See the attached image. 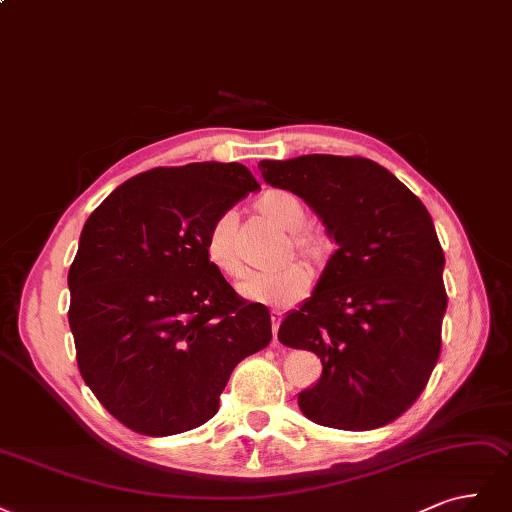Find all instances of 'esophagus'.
I'll return each mask as SVG.
<instances>
[{
  "instance_id": "obj_1",
  "label": "esophagus",
  "mask_w": 512,
  "mask_h": 512,
  "mask_svg": "<svg viewBox=\"0 0 512 512\" xmlns=\"http://www.w3.org/2000/svg\"><path fill=\"white\" fill-rule=\"evenodd\" d=\"M278 323H280V312L272 310V338H274V342H276V336H278Z\"/></svg>"
}]
</instances>
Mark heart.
Here are the masks:
<instances>
[{
	"label": "heart",
	"mask_w": 512,
	"mask_h": 512,
	"mask_svg": "<svg viewBox=\"0 0 512 512\" xmlns=\"http://www.w3.org/2000/svg\"><path fill=\"white\" fill-rule=\"evenodd\" d=\"M257 212L266 217L270 223L283 229L291 236V251L298 253L312 266H321L332 253V242L319 232H302L308 212L300 197L289 191H266L255 202ZM204 253L210 266L225 278H236L242 272L240 255L236 249V214L223 212L208 227L204 240ZM306 270L298 263H289L276 274H249L242 278L238 293L249 302H266V304H289L298 300L306 287Z\"/></svg>",
	"instance_id": "1"
}]
</instances>
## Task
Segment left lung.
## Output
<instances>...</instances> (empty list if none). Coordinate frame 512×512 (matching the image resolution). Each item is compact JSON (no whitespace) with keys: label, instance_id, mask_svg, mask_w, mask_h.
<instances>
[{"label":"left lung","instance_id":"1","mask_svg":"<svg viewBox=\"0 0 512 512\" xmlns=\"http://www.w3.org/2000/svg\"><path fill=\"white\" fill-rule=\"evenodd\" d=\"M259 172L302 197L338 244L310 298L278 327L280 342L323 366L300 391V410L349 432L391 423L419 398L440 355L447 291L430 212L364 157L259 161Z\"/></svg>","mask_w":512,"mask_h":512}]
</instances>
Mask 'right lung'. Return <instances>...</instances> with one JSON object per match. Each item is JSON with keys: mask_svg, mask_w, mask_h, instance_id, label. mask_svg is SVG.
<instances>
[{"mask_svg": "<svg viewBox=\"0 0 512 512\" xmlns=\"http://www.w3.org/2000/svg\"><path fill=\"white\" fill-rule=\"evenodd\" d=\"M259 183L242 163L202 161L125 180L80 232L70 329L95 398L129 430L172 436L217 415L244 357L272 338L204 253L208 227Z\"/></svg>", "mask_w": 512, "mask_h": 512, "instance_id": "1", "label": "right lung"}]
</instances>
